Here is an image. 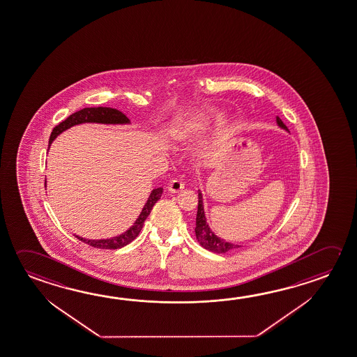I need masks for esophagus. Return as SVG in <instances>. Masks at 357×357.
<instances>
[{"label":"esophagus","mask_w":357,"mask_h":357,"mask_svg":"<svg viewBox=\"0 0 357 357\" xmlns=\"http://www.w3.org/2000/svg\"><path fill=\"white\" fill-rule=\"evenodd\" d=\"M183 189H184V181H181V179H173L168 185V190L172 193H179Z\"/></svg>","instance_id":"34e87169"}]
</instances>
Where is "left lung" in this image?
Returning <instances> with one entry per match:
<instances>
[{
	"instance_id": "obj_1",
	"label": "left lung",
	"mask_w": 357,
	"mask_h": 357,
	"mask_svg": "<svg viewBox=\"0 0 357 357\" xmlns=\"http://www.w3.org/2000/svg\"><path fill=\"white\" fill-rule=\"evenodd\" d=\"M277 124L287 129V126H284V123L282 121L278 116H275ZM195 237L197 241L199 242L200 245L206 250H211L213 253H225L229 250L239 248L237 244H231L229 242H225V239L217 237L209 228V225H206V215H204V208H203V198L202 193L198 194V212H197V225H195Z\"/></svg>"
}]
</instances>
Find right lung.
<instances>
[{
  "instance_id": "add662e5",
  "label": "right lung",
  "mask_w": 357,
  "mask_h": 357,
  "mask_svg": "<svg viewBox=\"0 0 357 357\" xmlns=\"http://www.w3.org/2000/svg\"><path fill=\"white\" fill-rule=\"evenodd\" d=\"M82 123H107V124H123V123H129V119L126 118L124 114L113 109V107H85L76 113L71 114L69 118L61 121L59 126H55L51 132L50 139H49V148L52 143V140L56 138L60 132L69 129L70 126H76V124H82ZM163 193V188H157L151 192L149 199L144 206V209L140 213L137 222L130 227L126 233L120 234L118 237L110 238V239H85V238L77 237L79 241H82L84 243L89 244L94 248H100V250H118L123 248L126 244L132 242L135 238L138 237L139 233L143 228L145 219L148 218V215L151 214V209L158 200L160 199Z\"/></svg>"
}]
</instances>
